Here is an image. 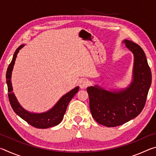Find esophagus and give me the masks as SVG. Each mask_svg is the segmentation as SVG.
<instances>
[{"label": "esophagus", "instance_id": "34e87169", "mask_svg": "<svg viewBox=\"0 0 156 156\" xmlns=\"http://www.w3.org/2000/svg\"><path fill=\"white\" fill-rule=\"evenodd\" d=\"M79 84H80L81 89H85L87 87V86L89 85V81L87 80V79H83V80H81L80 81Z\"/></svg>", "mask_w": 156, "mask_h": 156}]
</instances>
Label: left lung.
Returning <instances> with one entry per match:
<instances>
[{"instance_id":"1","label":"left lung","mask_w":156,"mask_h":156,"mask_svg":"<svg viewBox=\"0 0 156 156\" xmlns=\"http://www.w3.org/2000/svg\"><path fill=\"white\" fill-rule=\"evenodd\" d=\"M122 43L133 55L130 84L120 89H106L97 84L87 89L94 119L107 127L122 125L137 117L143 109L151 84V69L143 49L126 39Z\"/></svg>"}]
</instances>
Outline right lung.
Segmentation results:
<instances>
[{
    "instance_id": "add662e5",
    "label": "right lung",
    "mask_w": 156,
    "mask_h": 156,
    "mask_svg": "<svg viewBox=\"0 0 156 156\" xmlns=\"http://www.w3.org/2000/svg\"><path fill=\"white\" fill-rule=\"evenodd\" d=\"M24 45L25 44H22L16 50L14 56H13L12 62L9 64L7 70L6 82L9 92L8 97L10 105H11L14 112L18 116H20L22 119L26 121L30 125L34 126V127L38 129H47L58 125L62 120L68 105L71 101V100L72 99V98L78 91L79 87H76L72 90L67 92L64 96H62L51 109L45 112L39 113H33L25 109L18 102L16 97L15 96V94L13 92V87L11 81L13 68H14L17 54L19 52L20 49H22Z\"/></svg>"
}]
</instances>
